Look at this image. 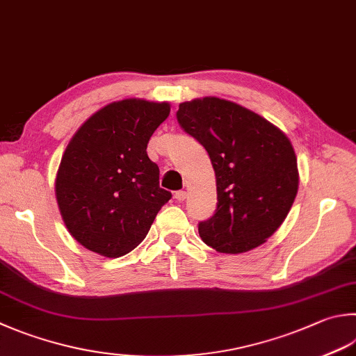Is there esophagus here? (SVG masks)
I'll use <instances>...</instances> for the list:
<instances>
[{
	"mask_svg": "<svg viewBox=\"0 0 356 356\" xmlns=\"http://www.w3.org/2000/svg\"><path fill=\"white\" fill-rule=\"evenodd\" d=\"M175 198H177L178 201H184V200H186V192H184V191H177V192H175Z\"/></svg>",
	"mask_w": 356,
	"mask_h": 356,
	"instance_id": "34e87169",
	"label": "esophagus"
}]
</instances>
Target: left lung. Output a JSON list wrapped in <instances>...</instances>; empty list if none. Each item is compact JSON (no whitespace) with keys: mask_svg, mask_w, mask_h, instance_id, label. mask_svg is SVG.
<instances>
[{"mask_svg":"<svg viewBox=\"0 0 356 356\" xmlns=\"http://www.w3.org/2000/svg\"><path fill=\"white\" fill-rule=\"evenodd\" d=\"M178 124L211 158L217 209L198 232L218 252H246L284 223L299 186L293 145L277 127L218 97L179 104Z\"/></svg>","mask_w":356,"mask_h":356,"instance_id":"obj_1","label":"left lung"}]
</instances>
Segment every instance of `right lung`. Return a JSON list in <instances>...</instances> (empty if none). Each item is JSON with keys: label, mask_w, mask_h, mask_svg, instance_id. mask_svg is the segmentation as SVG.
<instances>
[{"label": "right lung", "mask_w": 356, "mask_h": 356, "mask_svg": "<svg viewBox=\"0 0 356 356\" xmlns=\"http://www.w3.org/2000/svg\"><path fill=\"white\" fill-rule=\"evenodd\" d=\"M169 104L125 99L95 113L66 147L56 195L71 236L86 250L120 257L143 241L172 193L147 144Z\"/></svg>", "instance_id": "add662e5"}]
</instances>
